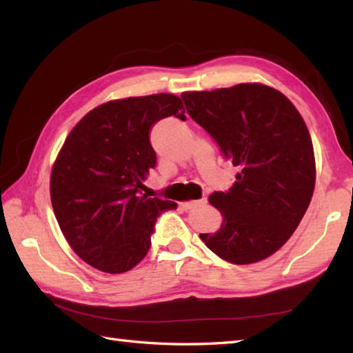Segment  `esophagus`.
<instances>
[{
	"label": "esophagus",
	"instance_id": "34e87169",
	"mask_svg": "<svg viewBox=\"0 0 353 353\" xmlns=\"http://www.w3.org/2000/svg\"><path fill=\"white\" fill-rule=\"evenodd\" d=\"M206 205V199H201V200H192V201H183L181 203V206L183 209H194V208H199V206H205Z\"/></svg>",
	"mask_w": 353,
	"mask_h": 353
}]
</instances>
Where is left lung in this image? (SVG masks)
<instances>
[{"mask_svg": "<svg viewBox=\"0 0 353 353\" xmlns=\"http://www.w3.org/2000/svg\"><path fill=\"white\" fill-rule=\"evenodd\" d=\"M186 112L239 168L226 192L209 203L223 215L201 241L232 264H253L288 241L316 185L314 148L302 115L287 97L259 83L183 92Z\"/></svg>", "mask_w": 353, "mask_h": 353, "instance_id": "obj_1", "label": "left lung"}]
</instances>
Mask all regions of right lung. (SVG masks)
<instances>
[{
    "label": "right lung",
    "instance_id": "obj_1",
    "mask_svg": "<svg viewBox=\"0 0 353 353\" xmlns=\"http://www.w3.org/2000/svg\"><path fill=\"white\" fill-rule=\"evenodd\" d=\"M172 115L186 119L172 94L104 103L80 119L52 165L50 194L59 226L71 249L100 272L124 273L139 264L157 216L177 208L142 194L156 167L150 132Z\"/></svg>",
    "mask_w": 353,
    "mask_h": 353
}]
</instances>
